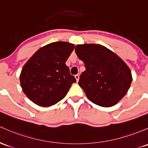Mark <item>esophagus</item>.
Instances as JSON below:
<instances>
[{
	"mask_svg": "<svg viewBox=\"0 0 148 148\" xmlns=\"http://www.w3.org/2000/svg\"><path fill=\"white\" fill-rule=\"evenodd\" d=\"M75 78H76V80H77V82H78L79 80V74H77V75H75Z\"/></svg>",
	"mask_w": 148,
	"mask_h": 148,
	"instance_id": "obj_1",
	"label": "esophagus"
}]
</instances>
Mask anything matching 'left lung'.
<instances>
[{"instance_id": "1", "label": "left lung", "mask_w": 148, "mask_h": 148, "mask_svg": "<svg viewBox=\"0 0 148 148\" xmlns=\"http://www.w3.org/2000/svg\"><path fill=\"white\" fill-rule=\"evenodd\" d=\"M75 52L86 68L79 85L87 98L102 107L116 105L126 94L132 82L131 71L126 64L100 45H77Z\"/></svg>"}]
</instances>
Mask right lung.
Here are the masks:
<instances>
[{
	"label": "right lung",
	"mask_w": 148,
	"mask_h": 148,
	"mask_svg": "<svg viewBox=\"0 0 148 148\" xmlns=\"http://www.w3.org/2000/svg\"><path fill=\"white\" fill-rule=\"evenodd\" d=\"M74 49L68 42H56L40 48L27 62L20 81L25 94L37 105L48 107L64 98L76 82L66 64Z\"/></svg>",
	"instance_id": "right-lung-1"
}]
</instances>
